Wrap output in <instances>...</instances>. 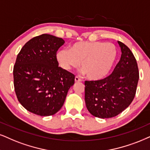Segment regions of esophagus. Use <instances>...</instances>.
<instances>
[{
    "label": "esophagus",
    "instance_id": "esophagus-1",
    "mask_svg": "<svg viewBox=\"0 0 150 150\" xmlns=\"http://www.w3.org/2000/svg\"><path fill=\"white\" fill-rule=\"evenodd\" d=\"M75 82H79V81H81V79L79 78L78 77H75Z\"/></svg>",
    "mask_w": 150,
    "mask_h": 150
}]
</instances>
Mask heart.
Masks as SVG:
<instances>
[{"mask_svg": "<svg viewBox=\"0 0 150 150\" xmlns=\"http://www.w3.org/2000/svg\"><path fill=\"white\" fill-rule=\"evenodd\" d=\"M117 56L116 46L111 43L79 41L72 44L70 50H58L56 59L64 71L77 68L80 64L83 73H85L87 78L90 80H99L109 73Z\"/></svg>", "mask_w": 150, "mask_h": 150, "instance_id": "1", "label": "heart"}]
</instances>
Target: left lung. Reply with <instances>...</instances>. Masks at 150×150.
<instances>
[{"label":"left lung","instance_id":"1","mask_svg":"<svg viewBox=\"0 0 150 150\" xmlns=\"http://www.w3.org/2000/svg\"><path fill=\"white\" fill-rule=\"evenodd\" d=\"M121 57L109 76L98 81H85V103L95 117L109 118L127 109L136 94L139 73L133 53L117 41Z\"/></svg>","mask_w":150,"mask_h":150}]
</instances>
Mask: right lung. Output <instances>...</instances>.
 <instances>
[{
  "instance_id": "add662e5",
  "label": "right lung",
  "mask_w": 150,
  "mask_h": 150,
  "mask_svg": "<svg viewBox=\"0 0 150 150\" xmlns=\"http://www.w3.org/2000/svg\"><path fill=\"white\" fill-rule=\"evenodd\" d=\"M62 38L43 34L28 41L17 55L14 85L18 100L30 112L41 116L55 114L63 106L75 75L59 67L56 52Z\"/></svg>"
}]
</instances>
